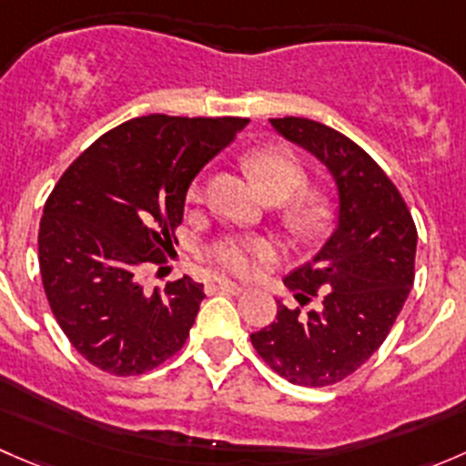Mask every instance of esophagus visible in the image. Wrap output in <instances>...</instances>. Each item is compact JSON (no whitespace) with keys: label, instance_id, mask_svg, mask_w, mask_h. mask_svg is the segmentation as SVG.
Here are the masks:
<instances>
[{"label":"esophagus","instance_id":"34e87169","mask_svg":"<svg viewBox=\"0 0 466 466\" xmlns=\"http://www.w3.org/2000/svg\"><path fill=\"white\" fill-rule=\"evenodd\" d=\"M218 289L225 290V293H232V295L246 293V286L237 284V281H229V279H220L218 281Z\"/></svg>","mask_w":466,"mask_h":466}]
</instances>
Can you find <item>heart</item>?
<instances>
[{
	"mask_svg": "<svg viewBox=\"0 0 466 466\" xmlns=\"http://www.w3.org/2000/svg\"><path fill=\"white\" fill-rule=\"evenodd\" d=\"M252 177L268 198L286 201V218L298 232L313 234L331 218V196L324 187H304L307 167L302 159L281 146H261L246 159ZM205 196V180L196 177L187 189L191 203H200ZM275 257L272 241L261 237H225L209 248V259L223 272L237 277H252L263 263Z\"/></svg>",
	"mask_w": 466,
	"mask_h": 466,
	"instance_id": "obj_1",
	"label": "heart"
}]
</instances>
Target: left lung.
<instances>
[{"label":"left lung","mask_w":466,"mask_h":466,"mask_svg":"<svg viewBox=\"0 0 466 466\" xmlns=\"http://www.w3.org/2000/svg\"><path fill=\"white\" fill-rule=\"evenodd\" d=\"M336 177L338 228L313 261L286 277L309 314L277 304L250 340L263 363L295 385L324 388L354 374L383 345L415 281L417 228L383 168L338 130L304 116L270 119Z\"/></svg>","instance_id":"8db88e82"}]
</instances>
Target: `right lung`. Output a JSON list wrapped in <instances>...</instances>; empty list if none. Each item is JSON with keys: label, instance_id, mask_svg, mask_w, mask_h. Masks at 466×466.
<instances>
[{"label": "right lung", "instance_id": "right-lung-1", "mask_svg": "<svg viewBox=\"0 0 466 466\" xmlns=\"http://www.w3.org/2000/svg\"><path fill=\"white\" fill-rule=\"evenodd\" d=\"M246 124L137 116L101 135L56 182L37 232L42 286L56 322L94 368L135 377L185 347L203 284L185 275L146 290L142 275L173 255L191 180Z\"/></svg>", "mask_w": 466, "mask_h": 466}]
</instances>
